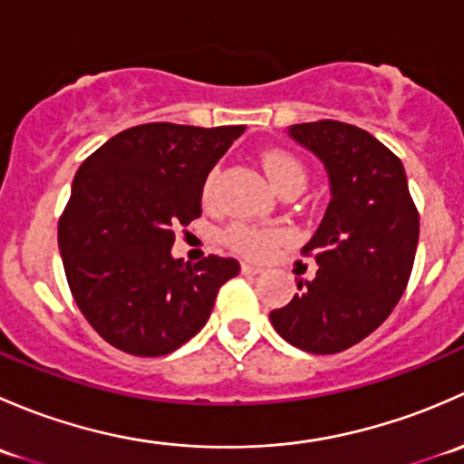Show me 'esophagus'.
<instances>
[{"mask_svg": "<svg viewBox=\"0 0 464 464\" xmlns=\"http://www.w3.org/2000/svg\"><path fill=\"white\" fill-rule=\"evenodd\" d=\"M262 271H265V266L251 265V262H242V274L256 276V274H262Z\"/></svg>", "mask_w": 464, "mask_h": 464, "instance_id": "34e87169", "label": "esophagus"}]
</instances>
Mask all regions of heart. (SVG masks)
Here are the masks:
<instances>
[{
	"mask_svg": "<svg viewBox=\"0 0 464 464\" xmlns=\"http://www.w3.org/2000/svg\"><path fill=\"white\" fill-rule=\"evenodd\" d=\"M262 163H265L266 177H269L276 190H280L287 184L305 186V170H303L301 161L296 157H292V154L283 152V150H271V152H266L262 157ZM215 179H218V170H210L204 179V202H210V198H213ZM224 240H227L228 246H233V249L245 256H265L271 246L283 240V231L280 228L254 227V224L237 222L227 228Z\"/></svg>",
	"mask_w": 464,
	"mask_h": 464,
	"instance_id": "obj_1",
	"label": "heart"
}]
</instances>
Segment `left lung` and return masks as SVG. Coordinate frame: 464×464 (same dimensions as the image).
Wrapping results in <instances>:
<instances>
[{
	"label": "left lung",
	"instance_id": "8db88e82",
	"mask_svg": "<svg viewBox=\"0 0 464 464\" xmlns=\"http://www.w3.org/2000/svg\"><path fill=\"white\" fill-rule=\"evenodd\" d=\"M287 134L319 157L330 204L303 246L319 271L298 280L301 294L269 319L287 343L334 354L375 332L404 294L418 249V208L401 161L366 130L316 121Z\"/></svg>",
	"mask_w": 464,
	"mask_h": 464
}]
</instances>
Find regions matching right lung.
I'll list each match as a JSON object with an SVG mask.
<instances>
[{"label":"right lung","instance_id":"add662e5","mask_svg":"<svg viewBox=\"0 0 464 464\" xmlns=\"http://www.w3.org/2000/svg\"><path fill=\"white\" fill-rule=\"evenodd\" d=\"M245 125L148 123L123 130L82 161L58 224L76 305L123 353L163 357L208 321L240 262L172 258L175 231L202 215L204 179Z\"/></svg>","mask_w":464,"mask_h":464}]
</instances>
